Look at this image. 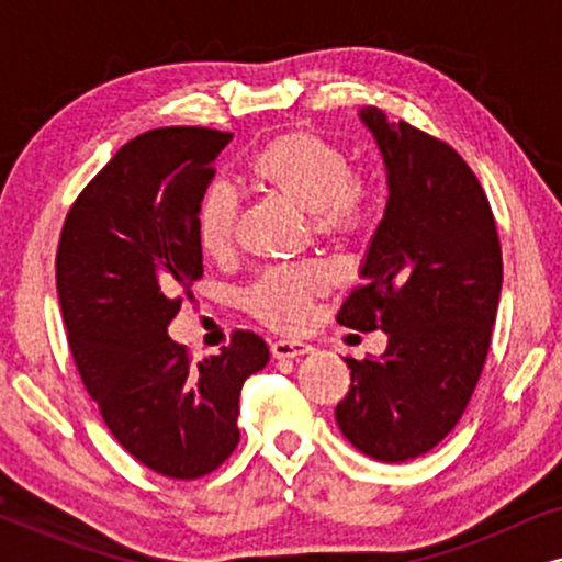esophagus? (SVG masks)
Returning a JSON list of instances; mask_svg holds the SVG:
<instances>
[{"label": "esophagus", "mask_w": 562, "mask_h": 562, "mask_svg": "<svg viewBox=\"0 0 562 562\" xmlns=\"http://www.w3.org/2000/svg\"><path fill=\"white\" fill-rule=\"evenodd\" d=\"M312 348L306 342H302V340H276L273 345H271V352H273V358H299V356H304V352H310Z\"/></svg>", "instance_id": "34e87169"}]
</instances>
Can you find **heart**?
Segmentation results:
<instances>
[{
    "label": "heart",
    "instance_id": "1",
    "mask_svg": "<svg viewBox=\"0 0 562 562\" xmlns=\"http://www.w3.org/2000/svg\"><path fill=\"white\" fill-rule=\"evenodd\" d=\"M252 189L279 196L310 212L319 237L348 240L363 233L375 214V191L352 173L348 150L312 130H289L252 150L243 166ZM237 227V194L227 183H214L196 206V237L206 256L225 258L233 250ZM327 273L317 266L273 268L252 281L245 294L250 312L273 327H299L310 302L325 294Z\"/></svg>",
    "mask_w": 562,
    "mask_h": 562
}]
</instances>
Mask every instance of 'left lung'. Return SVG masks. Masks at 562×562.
<instances>
[{"label":"left lung","instance_id":"8db88e82","mask_svg":"<svg viewBox=\"0 0 562 562\" xmlns=\"http://www.w3.org/2000/svg\"><path fill=\"white\" fill-rule=\"evenodd\" d=\"M360 120L386 164L389 202L337 322L383 329L389 345L379 358H345L350 391L335 419L368 458L404 463L442 442L471 402L502 294V245L458 150L375 106Z\"/></svg>","mask_w":562,"mask_h":562}]
</instances>
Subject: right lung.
I'll return each instance as SVG.
<instances>
[{"instance_id": "1", "label": "right lung", "mask_w": 562, "mask_h": 562, "mask_svg": "<svg viewBox=\"0 0 562 562\" xmlns=\"http://www.w3.org/2000/svg\"><path fill=\"white\" fill-rule=\"evenodd\" d=\"M229 140L210 127L137 135L60 229L58 302L83 386L114 440L166 479H202L233 456L240 389L268 363L248 329L199 363L168 337L181 294L204 273L196 206Z\"/></svg>"}]
</instances>
